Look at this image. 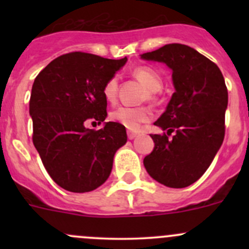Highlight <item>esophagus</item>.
Segmentation results:
<instances>
[{"label": "esophagus", "instance_id": "1", "mask_svg": "<svg viewBox=\"0 0 249 249\" xmlns=\"http://www.w3.org/2000/svg\"><path fill=\"white\" fill-rule=\"evenodd\" d=\"M136 136H137L136 132H134V131H127V137H129V140H134Z\"/></svg>", "mask_w": 249, "mask_h": 249}]
</instances>
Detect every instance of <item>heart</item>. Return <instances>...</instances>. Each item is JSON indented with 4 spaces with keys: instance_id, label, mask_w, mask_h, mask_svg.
Wrapping results in <instances>:
<instances>
[{
    "instance_id": "heart-1",
    "label": "heart",
    "mask_w": 249,
    "mask_h": 249,
    "mask_svg": "<svg viewBox=\"0 0 249 249\" xmlns=\"http://www.w3.org/2000/svg\"><path fill=\"white\" fill-rule=\"evenodd\" d=\"M135 78L140 80L144 87L150 91H159L162 87V78L155 70L149 66H137L132 71ZM118 85L119 80L117 76L110 77L104 85L102 94L106 101L115 102L118 95ZM110 118L114 122L124 125L125 127L130 130H137L141 124L147 123L152 119V112L147 107H130V106H120L117 109L110 113Z\"/></svg>"
}]
</instances>
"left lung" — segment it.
Segmentation results:
<instances>
[{
    "mask_svg": "<svg viewBox=\"0 0 249 249\" xmlns=\"http://www.w3.org/2000/svg\"><path fill=\"white\" fill-rule=\"evenodd\" d=\"M141 57L165 62L172 70L176 89L166 110L154 123L165 132L150 135L154 149L143 164L157 182L185 188L206 172L224 140V77L214 62L184 44H166Z\"/></svg>",
    "mask_w": 249,
    "mask_h": 249,
    "instance_id": "8db88e82",
    "label": "left lung"
}]
</instances>
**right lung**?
Wrapping results in <instances>:
<instances>
[{"label": "right lung", "mask_w": 249, "mask_h": 249, "mask_svg": "<svg viewBox=\"0 0 249 249\" xmlns=\"http://www.w3.org/2000/svg\"><path fill=\"white\" fill-rule=\"evenodd\" d=\"M72 52L53 60L35 79L30 97L32 141L52 179L72 193H88L109 177L115 152L127 141L119 123L108 122L104 85L126 62Z\"/></svg>", "instance_id": "right-lung-1"}]
</instances>
